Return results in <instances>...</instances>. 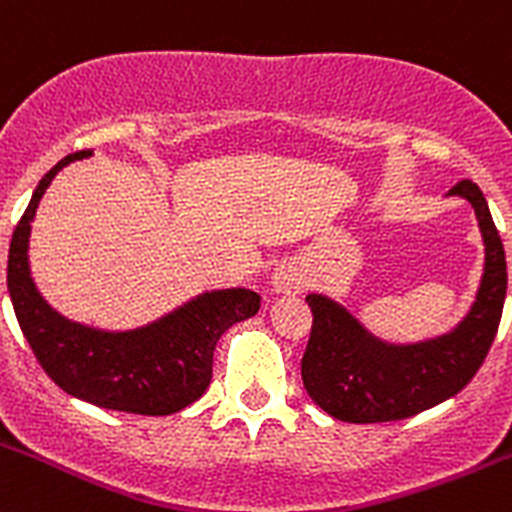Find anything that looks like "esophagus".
Masks as SVG:
<instances>
[{
	"instance_id": "1",
	"label": "esophagus",
	"mask_w": 512,
	"mask_h": 512,
	"mask_svg": "<svg viewBox=\"0 0 512 512\" xmlns=\"http://www.w3.org/2000/svg\"><path fill=\"white\" fill-rule=\"evenodd\" d=\"M305 285V275L295 265H280L272 272V290L275 293H298Z\"/></svg>"
}]
</instances>
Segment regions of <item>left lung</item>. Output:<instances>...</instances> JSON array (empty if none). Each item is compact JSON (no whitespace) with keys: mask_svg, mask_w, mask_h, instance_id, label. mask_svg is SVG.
Listing matches in <instances>:
<instances>
[{"mask_svg":"<svg viewBox=\"0 0 512 512\" xmlns=\"http://www.w3.org/2000/svg\"><path fill=\"white\" fill-rule=\"evenodd\" d=\"M475 209L485 242V272L470 313L455 331L409 346L371 336L343 305L308 295L313 313L308 348L300 361L310 399L341 422H396L460 394L493 346L503 315L508 270L493 214L470 179L450 189Z\"/></svg>","mask_w":512,"mask_h":512,"instance_id":"obj_1","label":"left lung"}]
</instances>
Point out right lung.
Wrapping results in <instances>:
<instances>
[{"mask_svg":"<svg viewBox=\"0 0 512 512\" xmlns=\"http://www.w3.org/2000/svg\"><path fill=\"white\" fill-rule=\"evenodd\" d=\"M90 154L93 151H78L57 161L42 176L14 227L7 260L14 315L45 374L65 394L116 412L176 414L207 391L219 336L234 323L252 318L260 310V295L245 288L214 290L151 326L126 333L95 331L52 310L30 278L27 245L32 219L57 171Z\"/></svg>","mask_w":512,"mask_h":512,"instance_id":"1","label":"right lung"}]
</instances>
